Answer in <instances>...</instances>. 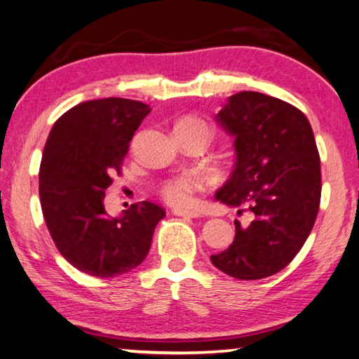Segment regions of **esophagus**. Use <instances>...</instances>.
<instances>
[{"instance_id":"34e87169","label":"esophagus","mask_w":359,"mask_h":359,"mask_svg":"<svg viewBox=\"0 0 359 359\" xmlns=\"http://www.w3.org/2000/svg\"><path fill=\"white\" fill-rule=\"evenodd\" d=\"M173 213L176 217H183V218H197L201 217V213L196 210H181V208H175Z\"/></svg>"}]
</instances>
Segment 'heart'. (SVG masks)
<instances>
[{
    "label": "heart",
    "mask_w": 359,
    "mask_h": 359,
    "mask_svg": "<svg viewBox=\"0 0 359 359\" xmlns=\"http://www.w3.org/2000/svg\"><path fill=\"white\" fill-rule=\"evenodd\" d=\"M192 125H203L205 123L202 120H198L196 117H184L178 120L175 128L178 126H192ZM202 187V180L198 178L196 173L186 172L181 173L178 176H173L167 181H163L161 186V194L163 197L165 202H168L170 205L175 207H184L189 205L192 202V197H194V192L198 191Z\"/></svg>",
    "instance_id": "heart-1"
}]
</instances>
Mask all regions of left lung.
Returning <instances> with one entry per match:
<instances>
[{"label": "left lung", "mask_w": 359, "mask_h": 359, "mask_svg": "<svg viewBox=\"0 0 359 359\" xmlns=\"http://www.w3.org/2000/svg\"><path fill=\"white\" fill-rule=\"evenodd\" d=\"M233 135L236 167L217 201L252 212L234 242L212 255L228 276L255 280L294 260L310 236L321 202V161L311 125L292 104L257 91L233 95L217 115Z\"/></svg>", "instance_id": "left-lung-1"}]
</instances>
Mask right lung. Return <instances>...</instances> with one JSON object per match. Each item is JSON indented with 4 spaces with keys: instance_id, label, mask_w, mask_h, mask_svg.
<instances>
[{
    "instance_id": "right-lung-1",
    "label": "right lung",
    "mask_w": 359,
    "mask_h": 359,
    "mask_svg": "<svg viewBox=\"0 0 359 359\" xmlns=\"http://www.w3.org/2000/svg\"><path fill=\"white\" fill-rule=\"evenodd\" d=\"M147 104L106 97L76 104L49 131L40 165V202L54 244L72 266L114 278L140 266L165 210L133 203L122 217L104 208L112 175H120Z\"/></svg>"
}]
</instances>
